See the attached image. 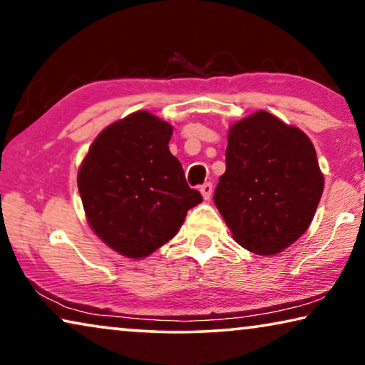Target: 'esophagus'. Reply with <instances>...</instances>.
I'll return each mask as SVG.
<instances>
[{"mask_svg":"<svg viewBox=\"0 0 365 365\" xmlns=\"http://www.w3.org/2000/svg\"><path fill=\"white\" fill-rule=\"evenodd\" d=\"M200 192H202L205 200H208L210 197H212V193H213V185L210 183V182H205L202 187H200Z\"/></svg>","mask_w":365,"mask_h":365,"instance_id":"1","label":"esophagus"}]
</instances>
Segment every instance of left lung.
Returning <instances> with one entry per match:
<instances>
[{"label":"left lung","instance_id":"1","mask_svg":"<svg viewBox=\"0 0 365 365\" xmlns=\"http://www.w3.org/2000/svg\"><path fill=\"white\" fill-rule=\"evenodd\" d=\"M322 188L304 132L264 110L232 125L227 170L213 200L243 248L274 255L294 243L311 225Z\"/></svg>","mask_w":365,"mask_h":365}]
</instances>
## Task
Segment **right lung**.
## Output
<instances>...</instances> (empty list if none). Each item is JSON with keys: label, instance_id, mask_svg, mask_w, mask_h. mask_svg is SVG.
<instances>
[{"label": "right lung", "instance_id": "obj_1", "mask_svg": "<svg viewBox=\"0 0 365 365\" xmlns=\"http://www.w3.org/2000/svg\"><path fill=\"white\" fill-rule=\"evenodd\" d=\"M172 125L145 110L102 130L82 162L78 187L96 235L127 258L170 241L202 202L168 150Z\"/></svg>", "mask_w": 365, "mask_h": 365}]
</instances>
